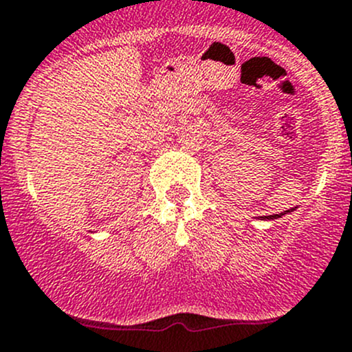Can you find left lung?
<instances>
[{
	"mask_svg": "<svg viewBox=\"0 0 352 352\" xmlns=\"http://www.w3.org/2000/svg\"><path fill=\"white\" fill-rule=\"evenodd\" d=\"M296 208V207H294ZM294 208H291V210H284L283 214H274V215H262V217H258L260 221H267V219H269V221H272V219H279V217H283V215H286V214H289V212H293Z\"/></svg>",
	"mask_w": 352,
	"mask_h": 352,
	"instance_id": "8db88e82",
	"label": "left lung"
}]
</instances>
